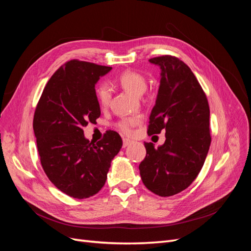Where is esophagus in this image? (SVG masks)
Here are the masks:
<instances>
[{
    "instance_id": "esophagus-1",
    "label": "esophagus",
    "mask_w": 251,
    "mask_h": 251,
    "mask_svg": "<svg viewBox=\"0 0 251 251\" xmlns=\"http://www.w3.org/2000/svg\"><path fill=\"white\" fill-rule=\"evenodd\" d=\"M131 143H132V140H130V139H126V138H124V143H123V147H124V148H126L127 146H130Z\"/></svg>"
}]
</instances>
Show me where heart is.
I'll use <instances>...</instances> for the list:
<instances>
[{
  "label": "heart",
  "instance_id": "heart-1",
  "mask_svg": "<svg viewBox=\"0 0 251 251\" xmlns=\"http://www.w3.org/2000/svg\"><path fill=\"white\" fill-rule=\"evenodd\" d=\"M118 85H120L128 93L133 95H142L148 88V81L142 74L135 71H125L116 78ZM96 100L101 108L107 107L111 100V90L107 83L101 82L95 89ZM140 123V117L131 116L121 118L116 126L118 130L126 135H130L133 127Z\"/></svg>",
  "mask_w": 251,
  "mask_h": 251
}]
</instances>
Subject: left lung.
<instances>
[{
  "mask_svg": "<svg viewBox=\"0 0 251 251\" xmlns=\"http://www.w3.org/2000/svg\"><path fill=\"white\" fill-rule=\"evenodd\" d=\"M150 63L160 67L161 78L148 134L165 130V142L157 149L144 143L139 171L151 193L170 197L191 185L204 164L211 141L209 105L198 79L178 57L162 55Z\"/></svg>",
  "mask_w": 251,
  "mask_h": 251,
  "instance_id": "obj_1",
  "label": "left lung"
}]
</instances>
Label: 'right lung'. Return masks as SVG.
<instances>
[{
    "instance_id": "1",
    "label": "right lung",
    "mask_w": 251,
    "mask_h": 251,
    "mask_svg": "<svg viewBox=\"0 0 251 251\" xmlns=\"http://www.w3.org/2000/svg\"><path fill=\"white\" fill-rule=\"evenodd\" d=\"M112 69L72 59L59 67L44 88L33 117L41 164L60 192L86 199L100 191L111 161L123 147L118 133L109 131L93 142L82 127L100 116L95 85Z\"/></svg>"
}]
</instances>
